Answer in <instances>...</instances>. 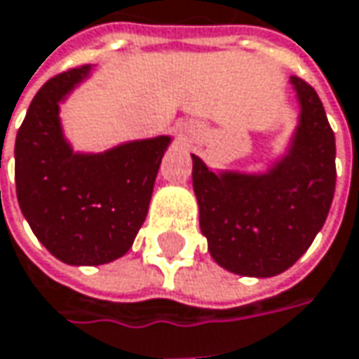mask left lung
I'll use <instances>...</instances> for the list:
<instances>
[{
  "label": "left lung",
  "mask_w": 359,
  "mask_h": 359,
  "mask_svg": "<svg viewBox=\"0 0 359 359\" xmlns=\"http://www.w3.org/2000/svg\"><path fill=\"white\" fill-rule=\"evenodd\" d=\"M299 125L285 155L264 173L212 171L191 155L194 194L208 250L242 277H275L293 266L325 224L335 191V135L305 81L289 79Z\"/></svg>",
  "instance_id": "1"
}]
</instances>
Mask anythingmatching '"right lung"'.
I'll return each mask as SVG.
<instances>
[{
	"label": "right lung",
	"instance_id": "obj_1",
	"mask_svg": "<svg viewBox=\"0 0 359 359\" xmlns=\"http://www.w3.org/2000/svg\"><path fill=\"white\" fill-rule=\"evenodd\" d=\"M81 66L46 82L15 137V191L22 214L46 248L66 264L121 259L145 222L170 135L79 153L64 137L60 102L88 76Z\"/></svg>",
	"mask_w": 359,
	"mask_h": 359
}]
</instances>
